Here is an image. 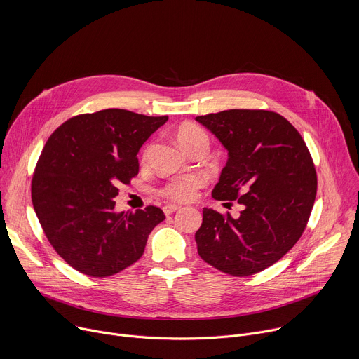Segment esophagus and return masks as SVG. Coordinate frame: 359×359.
Listing matches in <instances>:
<instances>
[{
	"mask_svg": "<svg viewBox=\"0 0 359 359\" xmlns=\"http://www.w3.org/2000/svg\"><path fill=\"white\" fill-rule=\"evenodd\" d=\"M180 208L177 206V204H166V206L163 208V212L166 216H170L172 213H175L176 210H179Z\"/></svg>",
	"mask_w": 359,
	"mask_h": 359,
	"instance_id": "obj_1",
	"label": "esophagus"
}]
</instances>
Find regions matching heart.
I'll list each match as a JSON object with an SVG mask.
<instances>
[{
  "label": "heart",
  "mask_w": 359,
  "mask_h": 359,
  "mask_svg": "<svg viewBox=\"0 0 359 359\" xmlns=\"http://www.w3.org/2000/svg\"><path fill=\"white\" fill-rule=\"evenodd\" d=\"M177 142L183 149L190 151L197 146H209V136L198 125L183 123L176 130ZM150 146L146 147L143 153V159L147 158ZM206 184V179L200 175H189L182 177H175L170 182L165 183L161 189V194L173 201H189L194 198L197 190Z\"/></svg>",
  "instance_id": "1"
}]
</instances>
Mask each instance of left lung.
<instances>
[{
  "mask_svg": "<svg viewBox=\"0 0 359 359\" xmlns=\"http://www.w3.org/2000/svg\"><path fill=\"white\" fill-rule=\"evenodd\" d=\"M229 150L212 196L236 200L240 216L203 209L196 231L200 257L215 269L248 277L277 263L302 236L316 194L317 172L299 132L264 109H230L197 116Z\"/></svg>",
  "mask_w": 359,
  "mask_h": 359,
  "instance_id": "8db88e82",
  "label": "left lung"
}]
</instances>
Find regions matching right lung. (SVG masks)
<instances>
[{"instance_id":"add662e5","label":"right lung","mask_w":359,"mask_h":359,"mask_svg":"<svg viewBox=\"0 0 359 359\" xmlns=\"http://www.w3.org/2000/svg\"><path fill=\"white\" fill-rule=\"evenodd\" d=\"M168 119L104 109L74 116L48 137L31 182L32 204L48 241L76 271L121 273L166 219L156 206L115 213L114 197L137 176L140 146Z\"/></svg>"}]
</instances>
